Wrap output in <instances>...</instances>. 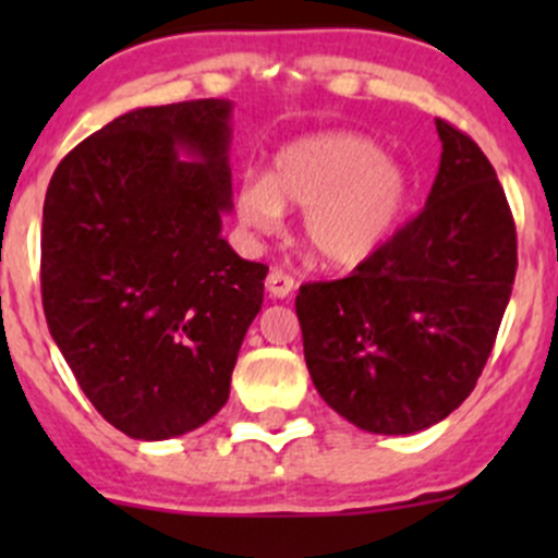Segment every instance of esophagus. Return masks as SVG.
<instances>
[{
  "label": "esophagus",
  "instance_id": "esophagus-1",
  "mask_svg": "<svg viewBox=\"0 0 558 558\" xmlns=\"http://www.w3.org/2000/svg\"><path fill=\"white\" fill-rule=\"evenodd\" d=\"M267 291L272 300H286V296L294 291V278L286 272H280V269H272V272L267 275Z\"/></svg>",
  "mask_w": 558,
  "mask_h": 558
}]
</instances>
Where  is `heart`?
I'll use <instances>...</instances> for the list:
<instances>
[{
	"label": "heart",
	"mask_w": 558,
	"mask_h": 558,
	"mask_svg": "<svg viewBox=\"0 0 558 558\" xmlns=\"http://www.w3.org/2000/svg\"><path fill=\"white\" fill-rule=\"evenodd\" d=\"M413 180L373 137L342 129L302 134L275 154L267 178L238 189V218L253 232H275L283 207L305 210L302 243L331 272L373 262L402 227Z\"/></svg>",
	"instance_id": "b5f03b06"
}]
</instances>
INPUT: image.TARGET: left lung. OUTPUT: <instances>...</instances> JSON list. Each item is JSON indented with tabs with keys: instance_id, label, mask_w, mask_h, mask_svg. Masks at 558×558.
<instances>
[{
	"instance_id": "8db88e82",
	"label": "left lung",
	"mask_w": 558,
	"mask_h": 558,
	"mask_svg": "<svg viewBox=\"0 0 558 558\" xmlns=\"http://www.w3.org/2000/svg\"><path fill=\"white\" fill-rule=\"evenodd\" d=\"M426 205L373 262L305 283L296 315L324 402L373 435H415L481 378L515 280V227L492 161L437 118Z\"/></svg>"
}]
</instances>
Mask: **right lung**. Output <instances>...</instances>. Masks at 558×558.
Here are the masks:
<instances>
[{
	"label": "right lung",
	"instance_id": "1",
	"mask_svg": "<svg viewBox=\"0 0 558 558\" xmlns=\"http://www.w3.org/2000/svg\"><path fill=\"white\" fill-rule=\"evenodd\" d=\"M232 102L137 107L61 159L43 207L45 320L77 386L134 440L227 404L267 267L221 238Z\"/></svg>",
	"mask_w": 558,
	"mask_h": 558
}]
</instances>
